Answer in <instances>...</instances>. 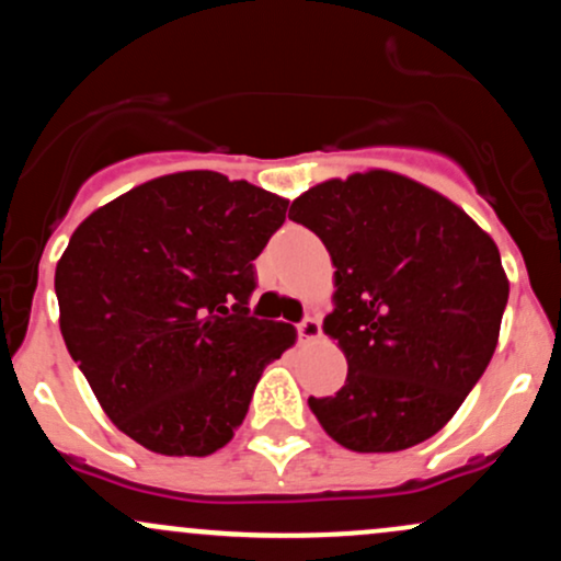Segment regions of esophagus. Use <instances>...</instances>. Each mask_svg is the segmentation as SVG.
I'll list each match as a JSON object with an SVG mask.
<instances>
[{
	"label": "esophagus",
	"instance_id": "34e87169",
	"mask_svg": "<svg viewBox=\"0 0 561 561\" xmlns=\"http://www.w3.org/2000/svg\"><path fill=\"white\" fill-rule=\"evenodd\" d=\"M322 335V328H319V319L317 317H306L304 322L298 324V337L300 341H317Z\"/></svg>",
	"mask_w": 561,
	"mask_h": 561
}]
</instances>
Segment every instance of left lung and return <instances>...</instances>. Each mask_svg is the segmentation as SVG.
<instances>
[{
    "mask_svg": "<svg viewBox=\"0 0 561 561\" xmlns=\"http://www.w3.org/2000/svg\"><path fill=\"white\" fill-rule=\"evenodd\" d=\"M290 218L335 266L324 332L348 375L309 408L337 445L397 453L445 426L488 370L508 279L488 231L447 196L389 170L332 178Z\"/></svg>",
    "mask_w": 561,
    "mask_h": 561,
    "instance_id": "obj_1",
    "label": "left lung"
}]
</instances>
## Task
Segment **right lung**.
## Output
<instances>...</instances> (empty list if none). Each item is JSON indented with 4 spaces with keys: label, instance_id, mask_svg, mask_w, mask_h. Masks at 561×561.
Instances as JSON below:
<instances>
[{
    "label": "right lung",
    "instance_id": "right-lung-1",
    "mask_svg": "<svg viewBox=\"0 0 561 561\" xmlns=\"http://www.w3.org/2000/svg\"><path fill=\"white\" fill-rule=\"evenodd\" d=\"M287 199L191 170L98 207L55 268L60 332L122 434L159 455H210L248 415L295 328L250 317L255 261Z\"/></svg>",
    "mask_w": 561,
    "mask_h": 561
}]
</instances>
